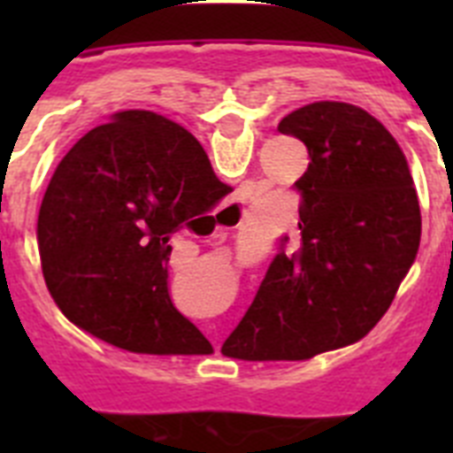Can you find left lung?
Instances as JSON below:
<instances>
[{
	"mask_svg": "<svg viewBox=\"0 0 453 453\" xmlns=\"http://www.w3.org/2000/svg\"><path fill=\"white\" fill-rule=\"evenodd\" d=\"M310 155L294 183L296 237H282L254 301L223 343L240 359H308L386 315L421 242V206L390 131L350 103L303 105L277 127Z\"/></svg>",
	"mask_w": 453,
	"mask_h": 453,
	"instance_id": "left-lung-1",
	"label": "left lung"
}]
</instances>
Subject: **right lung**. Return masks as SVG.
<instances>
[{
	"mask_svg": "<svg viewBox=\"0 0 453 453\" xmlns=\"http://www.w3.org/2000/svg\"><path fill=\"white\" fill-rule=\"evenodd\" d=\"M230 185L180 124L117 112L70 148L37 220L42 273L63 315L105 343L204 355L211 343L169 294V240Z\"/></svg>",
	"mask_w": 453,
	"mask_h": 453,
	"instance_id": "1",
	"label": "right lung"
}]
</instances>
